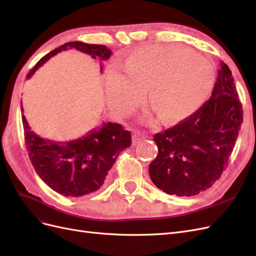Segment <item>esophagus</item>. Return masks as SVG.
<instances>
[{"label": "esophagus", "instance_id": "1", "mask_svg": "<svg viewBox=\"0 0 256 256\" xmlns=\"http://www.w3.org/2000/svg\"><path fill=\"white\" fill-rule=\"evenodd\" d=\"M147 136H146L145 134H142V132H140V131H136V132L132 136V144L136 145V144L140 143L141 141L145 140Z\"/></svg>", "mask_w": 256, "mask_h": 256}]
</instances>
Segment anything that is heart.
Returning <instances> with one entry per match:
<instances>
[{"label":"heart","instance_id":"heart-1","mask_svg":"<svg viewBox=\"0 0 256 256\" xmlns=\"http://www.w3.org/2000/svg\"><path fill=\"white\" fill-rule=\"evenodd\" d=\"M126 74L112 66L106 74V96L115 115L132 112L146 97L162 118L180 122L202 106L214 85L207 58L178 44H154L131 53Z\"/></svg>","mask_w":256,"mask_h":256}]
</instances>
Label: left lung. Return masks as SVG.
Listing matches in <instances>:
<instances>
[{"label":"left lung","mask_w":256,"mask_h":256,"mask_svg":"<svg viewBox=\"0 0 256 256\" xmlns=\"http://www.w3.org/2000/svg\"><path fill=\"white\" fill-rule=\"evenodd\" d=\"M242 124V106L228 66L220 62L212 97L188 118L156 134L148 172L168 194L192 196L219 180Z\"/></svg>","instance_id":"8db88e82"}]
</instances>
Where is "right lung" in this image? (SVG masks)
<instances>
[{
	"mask_svg": "<svg viewBox=\"0 0 256 256\" xmlns=\"http://www.w3.org/2000/svg\"><path fill=\"white\" fill-rule=\"evenodd\" d=\"M68 49L86 53L102 62L106 60L112 54L111 50L102 44L66 42L40 58L28 74L26 79L49 58ZM100 72H102V64ZM21 112L23 113L22 106ZM22 124L28 157L36 173L52 190L65 196L79 198L102 188L120 152L131 145L129 131L120 124L111 122H104L102 125L90 130L82 138L68 142H54L37 136L30 130L23 114Z\"/></svg>",
	"mask_w": 256,
	"mask_h": 256,
	"instance_id": "1",
	"label": "right lung"
}]
</instances>
